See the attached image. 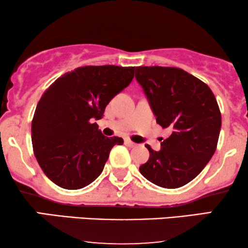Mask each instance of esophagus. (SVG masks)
<instances>
[{
    "instance_id": "1",
    "label": "esophagus",
    "mask_w": 248,
    "mask_h": 248,
    "mask_svg": "<svg viewBox=\"0 0 248 248\" xmlns=\"http://www.w3.org/2000/svg\"><path fill=\"white\" fill-rule=\"evenodd\" d=\"M125 145H127V147H130V148H134V147H137V143H134V142H132L131 140L126 139V140H125Z\"/></svg>"
}]
</instances>
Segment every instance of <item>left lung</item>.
Wrapping results in <instances>:
<instances>
[{"instance_id":"8db88e82","label":"left lung","mask_w":248,"mask_h":248,"mask_svg":"<svg viewBox=\"0 0 248 248\" xmlns=\"http://www.w3.org/2000/svg\"><path fill=\"white\" fill-rule=\"evenodd\" d=\"M135 78L157 123L170 130L160 151L145 145L150 157L140 172L160 187H182L203 170L217 149L221 113L215 94L179 67L138 66Z\"/></svg>"}]
</instances>
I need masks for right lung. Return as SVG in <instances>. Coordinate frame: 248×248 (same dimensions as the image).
Segmentation results:
<instances>
[{
  "mask_svg": "<svg viewBox=\"0 0 248 248\" xmlns=\"http://www.w3.org/2000/svg\"><path fill=\"white\" fill-rule=\"evenodd\" d=\"M135 67L80 66L54 81L37 104L31 122L35 157L57 186L79 189L103 171L111 148L123 144L106 138L94 120L103 118L111 98L133 80Z\"/></svg>",
  "mask_w": 248,
  "mask_h": 248,
  "instance_id": "obj_1",
  "label": "right lung"
}]
</instances>
